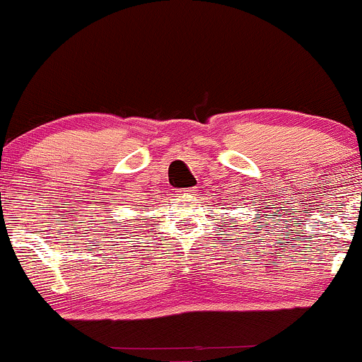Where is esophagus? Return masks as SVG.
Here are the masks:
<instances>
[{"instance_id": "1", "label": "esophagus", "mask_w": 362, "mask_h": 362, "mask_svg": "<svg viewBox=\"0 0 362 362\" xmlns=\"http://www.w3.org/2000/svg\"><path fill=\"white\" fill-rule=\"evenodd\" d=\"M195 189H184V190H178V195H194Z\"/></svg>"}]
</instances>
